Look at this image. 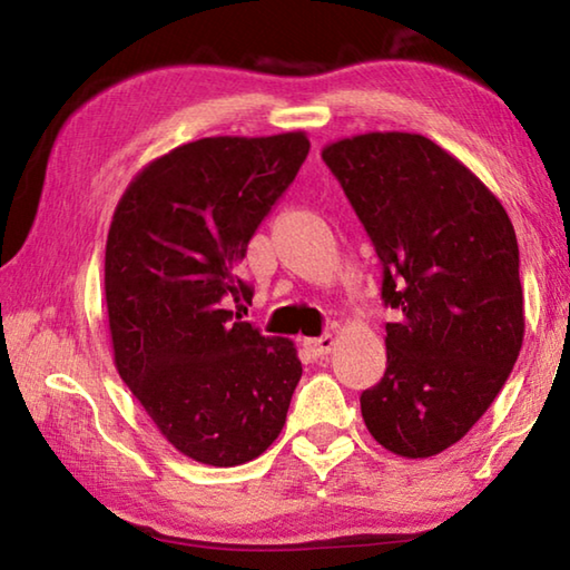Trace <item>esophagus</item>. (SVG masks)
Masks as SVG:
<instances>
[{
  "label": "esophagus",
  "instance_id": "esophagus-1",
  "mask_svg": "<svg viewBox=\"0 0 570 570\" xmlns=\"http://www.w3.org/2000/svg\"><path fill=\"white\" fill-rule=\"evenodd\" d=\"M304 346H306L308 352H312V356H316V360H322V356L332 354L334 336L332 334H324V336H316V340H304Z\"/></svg>",
  "mask_w": 570,
  "mask_h": 570
}]
</instances>
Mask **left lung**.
<instances>
[{"label":"left lung","instance_id":"1","mask_svg":"<svg viewBox=\"0 0 570 570\" xmlns=\"http://www.w3.org/2000/svg\"><path fill=\"white\" fill-rule=\"evenodd\" d=\"M322 158L382 264L387 370L362 392L372 438L432 458L468 435L523 346L518 240L505 208L468 166L417 132H364Z\"/></svg>","mask_w":570,"mask_h":570}]
</instances>
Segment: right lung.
I'll list each match as a JSON object with an SVG mask.
<instances>
[{
	"label": "right lung",
	"instance_id": "obj_1",
	"mask_svg": "<svg viewBox=\"0 0 570 570\" xmlns=\"http://www.w3.org/2000/svg\"><path fill=\"white\" fill-rule=\"evenodd\" d=\"M308 156L306 132L200 138L125 188L105 246L115 366L160 435L214 468L278 438L302 380L294 342L234 320L246 246Z\"/></svg>",
	"mask_w": 570,
	"mask_h": 570
}]
</instances>
